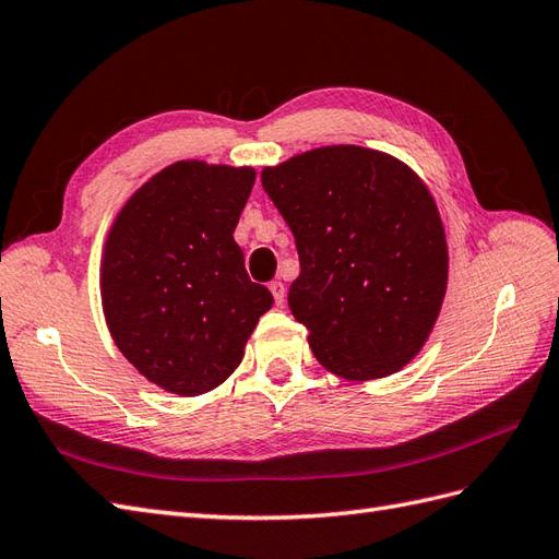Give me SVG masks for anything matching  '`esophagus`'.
Masks as SVG:
<instances>
[{"label": "esophagus", "mask_w": 559, "mask_h": 559, "mask_svg": "<svg viewBox=\"0 0 559 559\" xmlns=\"http://www.w3.org/2000/svg\"><path fill=\"white\" fill-rule=\"evenodd\" d=\"M269 290H271V295H274L276 305H283V299H285V285H283L281 281H271V283H269Z\"/></svg>", "instance_id": "1"}]
</instances>
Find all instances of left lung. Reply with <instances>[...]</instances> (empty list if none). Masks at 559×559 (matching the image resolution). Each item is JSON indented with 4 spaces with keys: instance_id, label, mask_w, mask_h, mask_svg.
<instances>
[{
    "instance_id": "1",
    "label": "left lung",
    "mask_w": 559,
    "mask_h": 559,
    "mask_svg": "<svg viewBox=\"0 0 559 559\" xmlns=\"http://www.w3.org/2000/svg\"><path fill=\"white\" fill-rule=\"evenodd\" d=\"M262 186L295 236L288 305L319 364L364 382L413 361L449 281L447 234L425 181L394 155L323 146L264 167Z\"/></svg>"
}]
</instances>
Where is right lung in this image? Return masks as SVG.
Instances as JSON below:
<instances>
[{"label":"right lung","instance_id":"1","mask_svg":"<svg viewBox=\"0 0 559 559\" xmlns=\"http://www.w3.org/2000/svg\"><path fill=\"white\" fill-rule=\"evenodd\" d=\"M252 183V167L179 160L134 191L110 226L102 257L108 331L165 392L219 388L274 305L234 240Z\"/></svg>","mask_w":559,"mask_h":559}]
</instances>
